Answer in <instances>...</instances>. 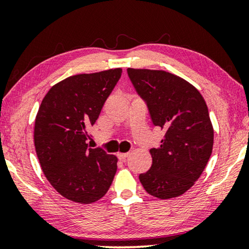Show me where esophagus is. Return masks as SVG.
Listing matches in <instances>:
<instances>
[{
    "label": "esophagus",
    "mask_w": 249,
    "mask_h": 249,
    "mask_svg": "<svg viewBox=\"0 0 249 249\" xmlns=\"http://www.w3.org/2000/svg\"><path fill=\"white\" fill-rule=\"evenodd\" d=\"M118 158H119V160H120V161H122V162H124L125 160H127V158H128V153H118Z\"/></svg>",
    "instance_id": "1"
}]
</instances>
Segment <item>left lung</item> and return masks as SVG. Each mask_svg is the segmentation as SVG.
Returning a JSON list of instances; mask_svg holds the SVG:
<instances>
[{
	"instance_id": "8db88e82",
	"label": "left lung",
	"mask_w": 249,
	"mask_h": 249,
	"mask_svg": "<svg viewBox=\"0 0 249 249\" xmlns=\"http://www.w3.org/2000/svg\"><path fill=\"white\" fill-rule=\"evenodd\" d=\"M127 71L153 124L164 131L160 147L149 151L151 169L139 180L149 195L178 197L198 180L212 154L214 130L205 100L195 86L168 71Z\"/></svg>"
}]
</instances>
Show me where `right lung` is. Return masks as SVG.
Masks as SVG:
<instances>
[{
  "mask_svg": "<svg viewBox=\"0 0 249 249\" xmlns=\"http://www.w3.org/2000/svg\"><path fill=\"white\" fill-rule=\"evenodd\" d=\"M122 69L70 76L43 98L34 128V142L44 175L59 194L72 202L101 199L117 172V156L88 148L87 129L121 77Z\"/></svg>",
  "mask_w": 249,
  "mask_h": 249,
  "instance_id": "add662e5",
  "label": "right lung"
}]
</instances>
